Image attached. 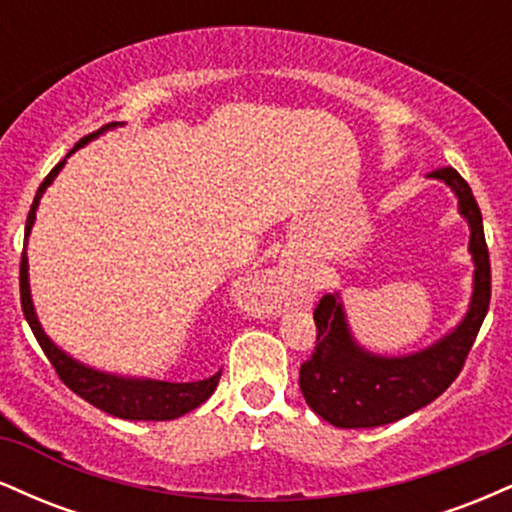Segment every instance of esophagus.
Listing matches in <instances>:
<instances>
[{
    "label": "esophagus",
    "instance_id": "1",
    "mask_svg": "<svg viewBox=\"0 0 512 512\" xmlns=\"http://www.w3.org/2000/svg\"><path fill=\"white\" fill-rule=\"evenodd\" d=\"M257 289L262 293V301L269 305V308H281L293 298V279L289 272L274 267L264 269L262 274H257Z\"/></svg>",
    "mask_w": 512,
    "mask_h": 512
}]
</instances>
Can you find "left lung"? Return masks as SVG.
I'll list each match as a JSON object with an SVG mask.
<instances>
[{
    "instance_id": "8db88e82",
    "label": "left lung",
    "mask_w": 512,
    "mask_h": 512,
    "mask_svg": "<svg viewBox=\"0 0 512 512\" xmlns=\"http://www.w3.org/2000/svg\"><path fill=\"white\" fill-rule=\"evenodd\" d=\"M428 178L448 182L460 199V214L469 221L474 272V296L469 313L455 332L419 354L402 358L370 356L358 349L346 327L339 296L325 293L313 310L317 342L308 361L301 363V392L317 416L339 428H373L404 419L443 395L460 375L491 303V262L484 223L472 187L445 166Z\"/></svg>"
}]
</instances>
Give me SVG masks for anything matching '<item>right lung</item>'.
<instances>
[{
	"label": "right lung",
	"mask_w": 512,
	"mask_h": 512,
	"mask_svg": "<svg viewBox=\"0 0 512 512\" xmlns=\"http://www.w3.org/2000/svg\"><path fill=\"white\" fill-rule=\"evenodd\" d=\"M98 132H101V129H98ZM98 132L88 134V137L81 139L69 154H74L79 146H84L88 139L96 137ZM62 166L64 161L57 163V166L48 173V178L40 182L38 192H35V199L31 204V211H28L26 238L28 233H31V226L35 221V209H38L40 197H43V192L48 190V185L55 180V175L60 173ZM19 286H21L23 315H26L28 325H31L40 349L45 351V356H48V361L52 363V368H55V373L60 375V380L69 387V390L76 392L79 397H84L88 404H93V407H98L101 411H108V414L120 416V419H129V421H170V419H178L182 414H187V411L197 409L202 402H207L211 392H214L216 385H219L221 370L211 375V378L197 380V383H163V380L117 378V375L98 373V370L81 366V363L72 361L67 354H62V351L57 349L48 337H45L43 327H40L38 317H35L31 291H28L26 248H23V255H21Z\"/></svg>",
	"instance_id": "add662e5"
}]
</instances>
